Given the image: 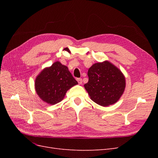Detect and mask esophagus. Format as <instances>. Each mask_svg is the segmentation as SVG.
Here are the masks:
<instances>
[{
	"label": "esophagus",
	"mask_w": 158,
	"mask_h": 158,
	"mask_svg": "<svg viewBox=\"0 0 158 158\" xmlns=\"http://www.w3.org/2000/svg\"><path fill=\"white\" fill-rule=\"evenodd\" d=\"M77 81L79 84H82V78H77Z\"/></svg>",
	"instance_id": "esophagus-1"
}]
</instances>
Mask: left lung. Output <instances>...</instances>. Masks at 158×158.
Returning <instances> with one entry per match:
<instances>
[{
    "instance_id": "obj_1",
    "label": "left lung",
    "mask_w": 158,
    "mask_h": 158,
    "mask_svg": "<svg viewBox=\"0 0 158 158\" xmlns=\"http://www.w3.org/2000/svg\"><path fill=\"white\" fill-rule=\"evenodd\" d=\"M84 84L90 99L103 107L117 103L125 92L126 80L121 70L108 60L94 64Z\"/></svg>"
}]
</instances>
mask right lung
I'll return each mask as SVG.
<instances>
[{
	"mask_svg": "<svg viewBox=\"0 0 158 158\" xmlns=\"http://www.w3.org/2000/svg\"><path fill=\"white\" fill-rule=\"evenodd\" d=\"M78 82L68 67L56 61L43 69L35 80V89L44 102L55 105L63 100L67 91Z\"/></svg>",
	"mask_w": 158,
	"mask_h": 158,
	"instance_id": "1",
	"label": "right lung"
}]
</instances>
